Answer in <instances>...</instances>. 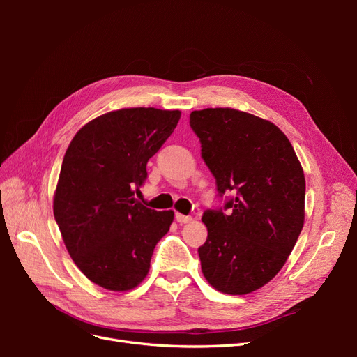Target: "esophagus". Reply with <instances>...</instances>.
<instances>
[{
  "label": "esophagus",
  "mask_w": 357,
  "mask_h": 357,
  "mask_svg": "<svg viewBox=\"0 0 357 357\" xmlns=\"http://www.w3.org/2000/svg\"><path fill=\"white\" fill-rule=\"evenodd\" d=\"M176 220L183 225V223H189L192 220L190 215H185V214H180V213H176Z\"/></svg>",
  "instance_id": "obj_1"
}]
</instances>
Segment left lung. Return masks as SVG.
Instances as JSON below:
<instances>
[{
  "label": "left lung",
  "instance_id": "1",
  "mask_svg": "<svg viewBox=\"0 0 357 357\" xmlns=\"http://www.w3.org/2000/svg\"><path fill=\"white\" fill-rule=\"evenodd\" d=\"M201 156L223 207L207 210L199 248L204 277L219 291L245 295L273 280L304 226L305 177L287 137L264 119L234 109L190 113Z\"/></svg>",
  "mask_w": 357,
  "mask_h": 357
}]
</instances>
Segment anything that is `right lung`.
<instances>
[{"label": "right lung", "instance_id": "add662e5", "mask_svg": "<svg viewBox=\"0 0 357 357\" xmlns=\"http://www.w3.org/2000/svg\"><path fill=\"white\" fill-rule=\"evenodd\" d=\"M178 119V110L122 109L93 119L71 139L53 214L74 264L95 284L122 291L147 275L174 211L147 208L134 195Z\"/></svg>", "mask_w": 357, "mask_h": 357}]
</instances>
